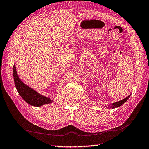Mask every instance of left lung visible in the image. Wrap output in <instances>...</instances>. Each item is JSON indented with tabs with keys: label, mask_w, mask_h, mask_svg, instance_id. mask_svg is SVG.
Instances as JSON below:
<instances>
[{
	"label": "left lung",
	"mask_w": 149,
	"mask_h": 149,
	"mask_svg": "<svg viewBox=\"0 0 149 149\" xmlns=\"http://www.w3.org/2000/svg\"><path fill=\"white\" fill-rule=\"evenodd\" d=\"M130 95H131V94H130V95H128L127 97H126L125 99H123V100H119V101H118V102H116L112 103V104H109V106H108L107 108L114 109V108L120 107L121 106H122V105H123V104H125V103L126 102L127 100H128V99H129V98H130Z\"/></svg>",
	"instance_id": "1"
}]
</instances>
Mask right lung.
<instances>
[{"label":"right lung","instance_id":"obj_1","mask_svg":"<svg viewBox=\"0 0 149 149\" xmlns=\"http://www.w3.org/2000/svg\"><path fill=\"white\" fill-rule=\"evenodd\" d=\"M13 77L17 91L25 102L28 104L32 106L40 107L43 105L53 102V100L50 97L41 95L40 93L21 81L17 73L16 66L14 64L13 66Z\"/></svg>","mask_w":149,"mask_h":149}]
</instances>
